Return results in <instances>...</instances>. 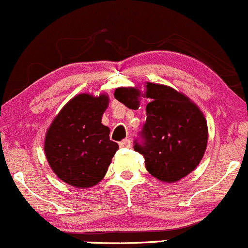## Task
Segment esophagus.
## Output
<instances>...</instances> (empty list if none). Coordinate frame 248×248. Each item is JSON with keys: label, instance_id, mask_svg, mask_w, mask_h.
I'll return each instance as SVG.
<instances>
[{"label": "esophagus", "instance_id": "esophagus-1", "mask_svg": "<svg viewBox=\"0 0 248 248\" xmlns=\"http://www.w3.org/2000/svg\"><path fill=\"white\" fill-rule=\"evenodd\" d=\"M119 145H121L122 148H130L131 147V141H130V140H124V141L119 143Z\"/></svg>", "mask_w": 248, "mask_h": 248}]
</instances>
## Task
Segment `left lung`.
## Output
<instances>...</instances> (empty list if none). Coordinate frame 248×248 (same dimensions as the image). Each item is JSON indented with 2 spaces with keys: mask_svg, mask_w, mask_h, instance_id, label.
<instances>
[{
  "mask_svg": "<svg viewBox=\"0 0 248 248\" xmlns=\"http://www.w3.org/2000/svg\"><path fill=\"white\" fill-rule=\"evenodd\" d=\"M118 87L114 98L131 109L149 99L143 126L144 144L134 149L144 157L148 172L163 183H177L200 165L208 144V124L201 108L181 92L160 83Z\"/></svg>",
  "mask_w": 248,
  "mask_h": 248,
  "instance_id": "1",
  "label": "left lung"
}]
</instances>
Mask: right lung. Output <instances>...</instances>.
Listing matches in <instances>:
<instances>
[{
    "label": "right lung",
    "instance_id": "right-lung-1",
    "mask_svg": "<svg viewBox=\"0 0 248 248\" xmlns=\"http://www.w3.org/2000/svg\"><path fill=\"white\" fill-rule=\"evenodd\" d=\"M106 93H81L62 107L48 126L44 152L61 180L78 188L92 187L105 177L118 144L101 123L108 106Z\"/></svg>",
    "mask_w": 248,
    "mask_h": 248
}]
</instances>
